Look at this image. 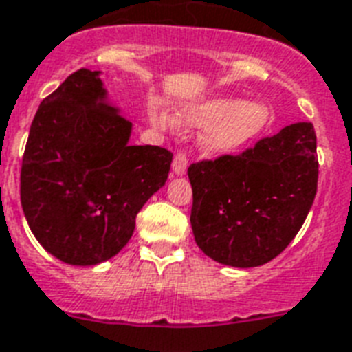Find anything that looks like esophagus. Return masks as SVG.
I'll list each match as a JSON object with an SVG mask.
<instances>
[{"mask_svg": "<svg viewBox=\"0 0 352 352\" xmlns=\"http://www.w3.org/2000/svg\"><path fill=\"white\" fill-rule=\"evenodd\" d=\"M171 168H173V173H175V175H184L188 170L186 155L179 151V153L175 155V159H173V166H171Z\"/></svg>", "mask_w": 352, "mask_h": 352, "instance_id": "esophagus-1", "label": "esophagus"}]
</instances>
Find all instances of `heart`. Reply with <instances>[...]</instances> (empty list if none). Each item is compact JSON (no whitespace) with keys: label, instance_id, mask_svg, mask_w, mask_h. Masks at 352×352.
I'll use <instances>...</instances> for the list:
<instances>
[{"label":"heart","instance_id":"heart-1","mask_svg":"<svg viewBox=\"0 0 352 352\" xmlns=\"http://www.w3.org/2000/svg\"><path fill=\"white\" fill-rule=\"evenodd\" d=\"M157 124H168L159 109L151 111ZM272 113L259 100H241L237 96H215L177 111L175 122L186 127H206L199 140L201 151L210 157H225L246 148L270 124Z\"/></svg>","mask_w":352,"mask_h":352}]
</instances>
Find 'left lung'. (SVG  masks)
I'll list each match as a JSON object with an SVG mask.
<instances>
[{
    "instance_id": "obj_1",
    "label": "left lung",
    "mask_w": 352,
    "mask_h": 352,
    "mask_svg": "<svg viewBox=\"0 0 352 352\" xmlns=\"http://www.w3.org/2000/svg\"><path fill=\"white\" fill-rule=\"evenodd\" d=\"M188 177L199 248L221 265L259 267L289 246L314 203L316 133L290 124L237 157L192 164Z\"/></svg>"
}]
</instances>
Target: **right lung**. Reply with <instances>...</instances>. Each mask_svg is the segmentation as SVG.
<instances>
[{"mask_svg": "<svg viewBox=\"0 0 352 352\" xmlns=\"http://www.w3.org/2000/svg\"><path fill=\"white\" fill-rule=\"evenodd\" d=\"M100 71L80 69L41 102L21 162V208L43 248L95 267L127 245L135 217L164 186L173 155L131 146V122Z\"/></svg>", "mask_w": 352, "mask_h": 352, "instance_id": "right-lung-1", "label": "right lung"}]
</instances>
